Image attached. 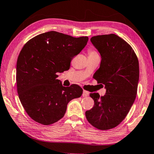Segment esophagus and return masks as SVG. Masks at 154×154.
Wrapping results in <instances>:
<instances>
[{
    "mask_svg": "<svg viewBox=\"0 0 154 154\" xmlns=\"http://www.w3.org/2000/svg\"><path fill=\"white\" fill-rule=\"evenodd\" d=\"M88 95H89V92H88V91H86V90L83 91L82 96H83V97H86V96H88Z\"/></svg>",
    "mask_w": 154,
    "mask_h": 154,
    "instance_id": "34e87169",
    "label": "esophagus"
}]
</instances>
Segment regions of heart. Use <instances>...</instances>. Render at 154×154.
<instances>
[{
    "instance_id": "1",
    "label": "heart",
    "mask_w": 154,
    "mask_h": 154,
    "mask_svg": "<svg viewBox=\"0 0 154 154\" xmlns=\"http://www.w3.org/2000/svg\"><path fill=\"white\" fill-rule=\"evenodd\" d=\"M88 55L89 56H98V52L93 49H90L88 50Z\"/></svg>"
}]
</instances>
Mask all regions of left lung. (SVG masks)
<instances>
[{
	"label": "left lung",
	"mask_w": 154,
	"mask_h": 154,
	"mask_svg": "<svg viewBox=\"0 0 154 154\" xmlns=\"http://www.w3.org/2000/svg\"><path fill=\"white\" fill-rule=\"evenodd\" d=\"M90 41L101 56L94 78L105 85L106 94L90 93L94 105L85 111L88 121L99 130H109L121 123L133 105L139 79V65L133 49L114 34L92 36Z\"/></svg>",
	"instance_id": "left-lung-1"
}]
</instances>
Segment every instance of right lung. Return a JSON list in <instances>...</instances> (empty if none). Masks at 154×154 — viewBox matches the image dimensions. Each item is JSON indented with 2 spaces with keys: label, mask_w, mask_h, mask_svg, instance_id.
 Segmentation results:
<instances>
[{
  "label": "right lung",
  "mask_w": 154,
  "mask_h": 154,
  "mask_svg": "<svg viewBox=\"0 0 154 154\" xmlns=\"http://www.w3.org/2000/svg\"><path fill=\"white\" fill-rule=\"evenodd\" d=\"M88 41V36L75 38L49 31L23 47L17 61V90L23 107L33 120L43 125L56 123L64 117L68 103L82 96L79 85L64 87L56 78L58 72L69 69L72 59Z\"/></svg>",
  "instance_id": "1"
}]
</instances>
